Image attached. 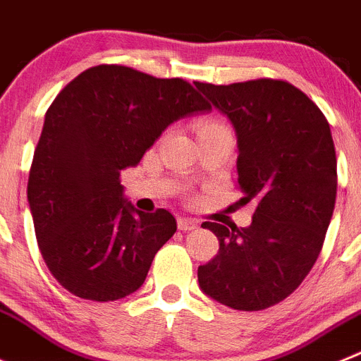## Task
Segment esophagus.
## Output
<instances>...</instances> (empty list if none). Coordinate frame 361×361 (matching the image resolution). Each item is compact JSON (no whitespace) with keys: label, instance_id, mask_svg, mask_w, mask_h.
I'll use <instances>...</instances> for the list:
<instances>
[{"label":"esophagus","instance_id":"34e87169","mask_svg":"<svg viewBox=\"0 0 361 361\" xmlns=\"http://www.w3.org/2000/svg\"><path fill=\"white\" fill-rule=\"evenodd\" d=\"M200 226L197 219H192V217H178V228L187 232V230H196Z\"/></svg>","mask_w":361,"mask_h":361}]
</instances>
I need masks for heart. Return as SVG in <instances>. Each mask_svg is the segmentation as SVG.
I'll list each match as a JSON object with an SVG mask.
<instances>
[{"label": "heart", "instance_id": "b5f03b06", "mask_svg": "<svg viewBox=\"0 0 361 361\" xmlns=\"http://www.w3.org/2000/svg\"><path fill=\"white\" fill-rule=\"evenodd\" d=\"M217 131H228V128H226L223 122H219V120H214V118H203V120H200L196 126L197 136L210 135V133H217Z\"/></svg>", "mask_w": 361, "mask_h": 361}]
</instances>
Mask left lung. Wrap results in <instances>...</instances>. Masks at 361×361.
Masks as SVG:
<instances>
[{"label":"left lung","instance_id":"8db88e82","mask_svg":"<svg viewBox=\"0 0 361 361\" xmlns=\"http://www.w3.org/2000/svg\"><path fill=\"white\" fill-rule=\"evenodd\" d=\"M196 87L232 122L241 201L255 203L246 228L201 225L216 233L219 252L197 268V281L232 310H266L297 290L322 250L336 201L329 122L306 93L281 79Z\"/></svg>","mask_w":361,"mask_h":361}]
</instances>
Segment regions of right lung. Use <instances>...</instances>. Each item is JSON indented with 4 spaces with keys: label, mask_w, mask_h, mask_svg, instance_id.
I'll list each match as a JSON object with an SVG mask.
<instances>
[{
    "label": "right lung",
    "mask_w": 361,
    "mask_h": 361,
    "mask_svg": "<svg viewBox=\"0 0 361 361\" xmlns=\"http://www.w3.org/2000/svg\"><path fill=\"white\" fill-rule=\"evenodd\" d=\"M207 109L187 80L120 64L87 68L55 97L27 192L41 255L70 293L109 302L144 284L176 219L165 209L136 210L120 171L138 165L174 120Z\"/></svg>",
    "instance_id": "obj_1"
}]
</instances>
